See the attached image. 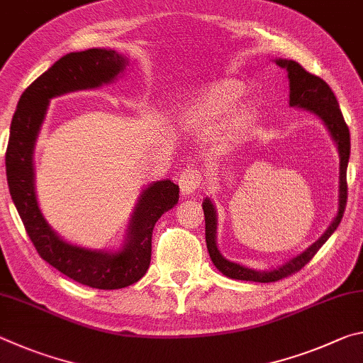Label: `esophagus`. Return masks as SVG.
I'll use <instances>...</instances> for the list:
<instances>
[{"mask_svg": "<svg viewBox=\"0 0 363 363\" xmlns=\"http://www.w3.org/2000/svg\"><path fill=\"white\" fill-rule=\"evenodd\" d=\"M179 189H181V194L182 195H192L196 192V189L200 187L201 184V174L200 171H196L194 168H187L182 171V174L179 176Z\"/></svg>", "mask_w": 363, "mask_h": 363, "instance_id": "obj_1", "label": "esophagus"}]
</instances>
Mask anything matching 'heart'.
<instances>
[{"label":"heart","instance_id":"obj_1","mask_svg":"<svg viewBox=\"0 0 363 363\" xmlns=\"http://www.w3.org/2000/svg\"><path fill=\"white\" fill-rule=\"evenodd\" d=\"M243 93V84L237 79H216L208 83L192 101L177 108L176 118L189 130H201L218 115L227 112ZM251 116V110L247 107H237L227 112L216 130L218 140H232L240 136L248 128Z\"/></svg>","mask_w":363,"mask_h":363}]
</instances>
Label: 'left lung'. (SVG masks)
Returning <instances> with one entry per match:
<instances>
[{
    "label": "left lung",
    "mask_w": 363,
    "mask_h": 363,
    "mask_svg": "<svg viewBox=\"0 0 363 363\" xmlns=\"http://www.w3.org/2000/svg\"><path fill=\"white\" fill-rule=\"evenodd\" d=\"M275 64L281 69L288 72V79H290V106L298 108H306L309 112L315 113L320 118L327 130L330 131L331 138L336 143L337 152H340V195H337V213L333 223L325 230L323 235L318 238L315 243H312L309 248L304 250L303 253L294 256L293 259L285 262L284 266L272 270H255L250 267L240 266V264L232 262L220 255L216 245V210L211 203L210 199H205L203 203V213H205V238H206V248L208 253L214 266H216L225 277L235 279V280H247V281H259V284H269V281H277L280 279H285L298 270L303 269L312 257L315 256L322 245L328 240L331 233L336 230L340 225L344 208H346L347 200V182H346V171H347V162L349 153H351V138H349V128L346 121L342 118V113L337 106V101L331 91L330 86L312 73L306 72L303 67L294 60L286 59H277Z\"/></svg>",
    "instance_id": "8db88e82"
}]
</instances>
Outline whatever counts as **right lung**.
Segmentation results:
<instances>
[{
    "label": "right lung",
    "mask_w": 363,
    "mask_h": 363,
    "mask_svg": "<svg viewBox=\"0 0 363 363\" xmlns=\"http://www.w3.org/2000/svg\"><path fill=\"white\" fill-rule=\"evenodd\" d=\"M128 59L112 49L93 48L60 57L23 91L12 116L6 149V176L17 213L38 255L78 284L118 290L136 284L150 266L152 232L163 213L179 200V186L169 179L147 186L128 224L118 251L77 247L65 242L43 218L35 194L33 149L52 97L112 83L125 72Z\"/></svg>",
    "instance_id": "obj_1"
}]
</instances>
